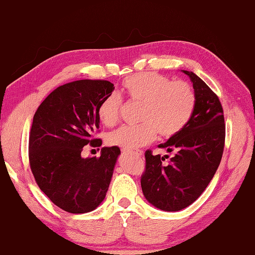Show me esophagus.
Masks as SVG:
<instances>
[{
    "label": "esophagus",
    "mask_w": 255,
    "mask_h": 255,
    "mask_svg": "<svg viewBox=\"0 0 255 255\" xmlns=\"http://www.w3.org/2000/svg\"><path fill=\"white\" fill-rule=\"evenodd\" d=\"M124 153L132 154V155H135V156H137V157H141V155H143V153H141V150H127V149H124Z\"/></svg>",
    "instance_id": "34e87169"
}]
</instances>
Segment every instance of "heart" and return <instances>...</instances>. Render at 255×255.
Segmentation results:
<instances>
[{"mask_svg":"<svg viewBox=\"0 0 255 255\" xmlns=\"http://www.w3.org/2000/svg\"><path fill=\"white\" fill-rule=\"evenodd\" d=\"M123 91L132 103L140 105L137 126H123L111 132V145L127 150L138 149L152 143L156 131L163 138L179 133L191 119L196 107V94L185 82H172L156 73H138L126 77ZM123 100L111 93L102 100L98 109L99 119L106 126L118 123Z\"/></svg>","mask_w":255,"mask_h":255,"instance_id":"b5f03b06","label":"heart"}]
</instances>
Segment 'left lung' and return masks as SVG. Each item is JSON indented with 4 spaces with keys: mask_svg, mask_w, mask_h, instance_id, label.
Wrapping results in <instances>:
<instances>
[{
    "mask_svg": "<svg viewBox=\"0 0 255 255\" xmlns=\"http://www.w3.org/2000/svg\"><path fill=\"white\" fill-rule=\"evenodd\" d=\"M182 72L192 82L195 111L182 130L158 145L169 153L175 152L169 165H163L165 159L161 155L146 150V170L140 180L146 200L164 211L187 208L201 196L218 169L225 144V122L218 97L195 73Z\"/></svg>",
    "mask_w": 255,
    "mask_h": 255,
    "instance_id": "left-lung-1",
    "label": "left lung"
}]
</instances>
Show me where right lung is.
<instances>
[{
  "mask_svg": "<svg viewBox=\"0 0 255 255\" xmlns=\"http://www.w3.org/2000/svg\"><path fill=\"white\" fill-rule=\"evenodd\" d=\"M115 90L103 80H80L54 90L38 107L29 136V161L37 184L67 213L92 211L105 200L120 149L102 147L100 157H82L100 125L98 109Z\"/></svg>",
  "mask_w": 255,
  "mask_h": 255,
  "instance_id": "1",
  "label": "right lung"
}]
</instances>
